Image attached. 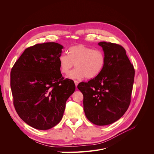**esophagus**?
I'll return each mask as SVG.
<instances>
[{"mask_svg":"<svg viewBox=\"0 0 154 154\" xmlns=\"http://www.w3.org/2000/svg\"><path fill=\"white\" fill-rule=\"evenodd\" d=\"M74 83H75V86H76V87H77V85H78V84H79V82H78V81H77V80H74Z\"/></svg>","mask_w":154,"mask_h":154,"instance_id":"34e87169","label":"esophagus"}]
</instances>
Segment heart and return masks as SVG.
Instances as JSON below:
<instances>
[{
    "mask_svg": "<svg viewBox=\"0 0 154 154\" xmlns=\"http://www.w3.org/2000/svg\"><path fill=\"white\" fill-rule=\"evenodd\" d=\"M69 55L61 54L59 57L60 71L67 74L72 67L76 68L67 76L72 79H80L84 77L93 79L102 72L106 64V55L98 49L80 44L70 47Z\"/></svg>",
    "mask_w": 154,
    "mask_h": 154,
    "instance_id": "heart-1",
    "label": "heart"
}]
</instances>
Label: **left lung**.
<instances>
[{
    "mask_svg": "<svg viewBox=\"0 0 154 154\" xmlns=\"http://www.w3.org/2000/svg\"><path fill=\"white\" fill-rule=\"evenodd\" d=\"M106 64L100 74L78 89L84 95L87 119L97 125H106L122 117L131 103L135 70L125 48L111 42H100Z\"/></svg>",
    "mask_w": 154,
    "mask_h": 154,
    "instance_id": "1",
    "label": "left lung"
}]
</instances>
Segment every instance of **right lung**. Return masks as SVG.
Wrapping results in <instances>:
<instances>
[{"label":"right lung","mask_w":154,"mask_h":154,"mask_svg":"<svg viewBox=\"0 0 154 154\" xmlns=\"http://www.w3.org/2000/svg\"><path fill=\"white\" fill-rule=\"evenodd\" d=\"M63 46L55 42L27 48L11 72L15 109L20 119L38 130H48L60 122L66 101L75 85L62 77L59 62Z\"/></svg>","instance_id":"add662e5"}]
</instances>
